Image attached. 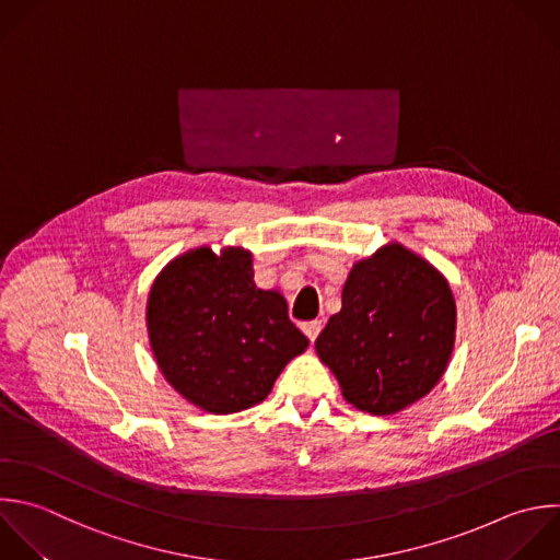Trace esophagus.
I'll return each mask as SVG.
<instances>
[{
	"label": "esophagus",
	"mask_w": 560,
	"mask_h": 560,
	"mask_svg": "<svg viewBox=\"0 0 560 560\" xmlns=\"http://www.w3.org/2000/svg\"><path fill=\"white\" fill-rule=\"evenodd\" d=\"M302 330H304V335L311 339V343L317 339V335H319V330H322V319H313V322H306V324H302Z\"/></svg>",
	"instance_id": "34e87169"
}]
</instances>
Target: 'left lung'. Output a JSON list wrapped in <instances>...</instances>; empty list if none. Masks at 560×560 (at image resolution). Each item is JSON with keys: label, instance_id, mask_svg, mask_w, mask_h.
<instances>
[{"label": "left lung", "instance_id": "8db88e82", "mask_svg": "<svg viewBox=\"0 0 560 560\" xmlns=\"http://www.w3.org/2000/svg\"><path fill=\"white\" fill-rule=\"evenodd\" d=\"M455 341L446 278L398 243L354 262L315 341L343 398L374 416L396 413L442 378Z\"/></svg>", "mask_w": 560, "mask_h": 560}]
</instances>
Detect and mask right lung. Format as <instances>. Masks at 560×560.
<instances>
[{
  "instance_id": "1",
  "label": "right lung",
  "mask_w": 560,
  "mask_h": 560,
  "mask_svg": "<svg viewBox=\"0 0 560 560\" xmlns=\"http://www.w3.org/2000/svg\"><path fill=\"white\" fill-rule=\"evenodd\" d=\"M147 328L164 378L210 413L265 400L308 346L280 291L256 287L243 247H197L171 260L151 287Z\"/></svg>"
}]
</instances>
